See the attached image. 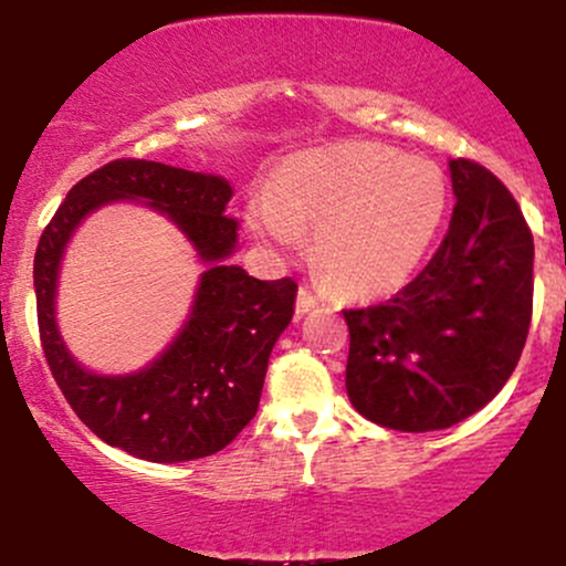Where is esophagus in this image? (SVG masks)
Returning <instances> with one entry per match:
<instances>
[{
    "instance_id": "34e87169",
    "label": "esophagus",
    "mask_w": 566,
    "mask_h": 566,
    "mask_svg": "<svg viewBox=\"0 0 566 566\" xmlns=\"http://www.w3.org/2000/svg\"><path fill=\"white\" fill-rule=\"evenodd\" d=\"M316 305H319V301H316V297L311 295V290L301 287V292H297V303H295V311H297V316L308 314V311H314Z\"/></svg>"
}]
</instances>
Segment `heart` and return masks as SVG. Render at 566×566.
I'll list each match as a JSON object with an SVG mask.
<instances>
[{"instance_id":"b5f03b06","label":"heart","mask_w":566,"mask_h":566,"mask_svg":"<svg viewBox=\"0 0 566 566\" xmlns=\"http://www.w3.org/2000/svg\"><path fill=\"white\" fill-rule=\"evenodd\" d=\"M447 210L439 167L375 143L295 157L244 210L252 239L290 255L314 226V261L343 295L386 297L423 263Z\"/></svg>"}]
</instances>
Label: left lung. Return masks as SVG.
I'll return each mask as SVG.
<instances>
[{
    "mask_svg": "<svg viewBox=\"0 0 566 566\" xmlns=\"http://www.w3.org/2000/svg\"><path fill=\"white\" fill-rule=\"evenodd\" d=\"M450 178L458 205L437 255L391 301L343 311L350 405L394 431L471 418L527 343L535 244L522 210L476 161L450 159Z\"/></svg>",
    "mask_w": 566,
    "mask_h": 566,
    "instance_id": "left-lung-1",
    "label": "left lung"
}]
</instances>
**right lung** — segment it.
<instances>
[{
	"label": "right lung",
	"instance_id": "1",
	"mask_svg": "<svg viewBox=\"0 0 566 566\" xmlns=\"http://www.w3.org/2000/svg\"><path fill=\"white\" fill-rule=\"evenodd\" d=\"M233 188L220 175L146 159H116L80 180L39 239L36 316L53 378L80 420L106 444L151 463H184L223 450L255 418L269 356L295 314L292 279L261 282L237 252ZM114 200H143L165 214L206 263L192 311L174 343L135 374L103 376L65 348L54 319L56 276L81 220Z\"/></svg>",
	"mask_w": 566,
	"mask_h": 566
}]
</instances>
